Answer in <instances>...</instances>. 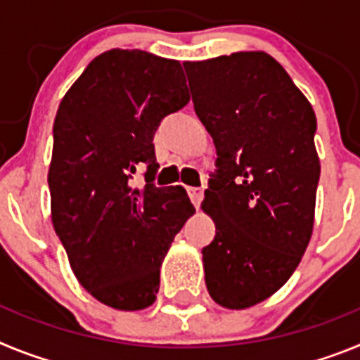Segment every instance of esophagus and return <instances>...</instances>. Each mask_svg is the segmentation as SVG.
I'll return each instance as SVG.
<instances>
[{
    "label": "esophagus",
    "instance_id": "1",
    "mask_svg": "<svg viewBox=\"0 0 360 360\" xmlns=\"http://www.w3.org/2000/svg\"><path fill=\"white\" fill-rule=\"evenodd\" d=\"M187 195L195 207H200V202L203 198V187H187Z\"/></svg>",
    "mask_w": 360,
    "mask_h": 360
}]
</instances>
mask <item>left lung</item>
<instances>
[{"label":"left lung","instance_id":"left-lung-1","mask_svg":"<svg viewBox=\"0 0 360 360\" xmlns=\"http://www.w3.org/2000/svg\"><path fill=\"white\" fill-rule=\"evenodd\" d=\"M184 68L218 157L202 203L216 225L202 249L205 285L216 303L241 310L278 292L308 247L321 174L316 113L265 52Z\"/></svg>","mask_w":360,"mask_h":360}]
</instances>
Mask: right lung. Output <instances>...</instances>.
<instances>
[{
  "label": "right lung",
  "mask_w": 360,
  "mask_h": 360,
  "mask_svg": "<svg viewBox=\"0 0 360 360\" xmlns=\"http://www.w3.org/2000/svg\"><path fill=\"white\" fill-rule=\"evenodd\" d=\"M180 63L142 50L95 57L59 104L49 186L52 221L79 283L117 310H142L195 207L180 186L157 187L153 136L189 103ZM145 169L146 186L129 180Z\"/></svg>",
  "instance_id": "add662e5"
}]
</instances>
